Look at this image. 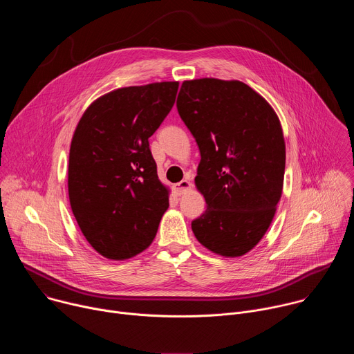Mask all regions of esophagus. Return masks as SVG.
I'll return each instance as SVG.
<instances>
[{
    "label": "esophagus",
    "mask_w": 354,
    "mask_h": 354,
    "mask_svg": "<svg viewBox=\"0 0 354 354\" xmlns=\"http://www.w3.org/2000/svg\"><path fill=\"white\" fill-rule=\"evenodd\" d=\"M190 187H192V183L185 179V180H180L179 183L174 185V192H175L178 196H180V194H185Z\"/></svg>",
    "instance_id": "1"
}]
</instances>
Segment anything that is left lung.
Listing matches in <instances>:
<instances>
[{"instance_id":"1","label":"left lung","mask_w":354,"mask_h":354,"mask_svg":"<svg viewBox=\"0 0 354 354\" xmlns=\"http://www.w3.org/2000/svg\"><path fill=\"white\" fill-rule=\"evenodd\" d=\"M176 106L200 149L194 183L207 203L193 234L217 255L242 257L266 234L281 197L280 120L263 96L235 80L183 81Z\"/></svg>"}]
</instances>
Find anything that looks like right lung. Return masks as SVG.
Instances as JSON below:
<instances>
[{"label": "right lung", "mask_w": 354, "mask_h": 354, "mask_svg": "<svg viewBox=\"0 0 354 354\" xmlns=\"http://www.w3.org/2000/svg\"><path fill=\"white\" fill-rule=\"evenodd\" d=\"M179 82L115 89L88 106L68 158L73 214L91 246L124 261L148 248L169 206L148 138L171 112Z\"/></svg>", "instance_id": "1"}]
</instances>
